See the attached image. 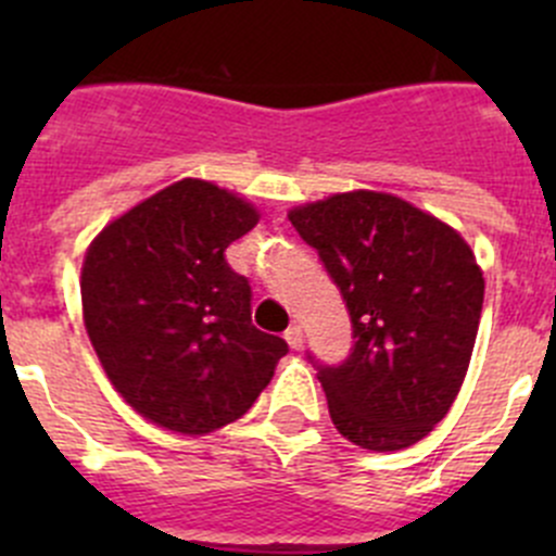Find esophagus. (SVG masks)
I'll use <instances>...</instances> for the list:
<instances>
[{"label": "esophagus", "instance_id": "esophagus-1", "mask_svg": "<svg viewBox=\"0 0 556 556\" xmlns=\"http://www.w3.org/2000/svg\"><path fill=\"white\" fill-rule=\"evenodd\" d=\"M285 339H288V344L293 346V350H301V344H304V330H301V325H290V328L285 330Z\"/></svg>", "mask_w": 556, "mask_h": 556}]
</instances>
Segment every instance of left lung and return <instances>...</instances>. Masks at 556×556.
Returning <instances> with one entry per match:
<instances>
[{
	"label": "left lung",
	"instance_id": "obj_1",
	"mask_svg": "<svg viewBox=\"0 0 556 556\" xmlns=\"http://www.w3.org/2000/svg\"><path fill=\"white\" fill-rule=\"evenodd\" d=\"M341 290L350 355L323 366L336 430L371 452L422 441L452 408L479 330L484 277L468 242L439 217L374 190L290 210Z\"/></svg>",
	"mask_w": 556,
	"mask_h": 556
}]
</instances>
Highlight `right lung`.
I'll use <instances>...</instances> for the list:
<instances>
[{
    "label": "right lung",
    "instance_id": "obj_1",
    "mask_svg": "<svg viewBox=\"0 0 556 556\" xmlns=\"http://www.w3.org/2000/svg\"><path fill=\"white\" fill-rule=\"evenodd\" d=\"M255 206L179 179L112 220L83 261L88 339L134 412L185 435L233 422L271 382L285 339L252 325V288L226 261Z\"/></svg>",
    "mask_w": 556,
    "mask_h": 556
}]
</instances>
